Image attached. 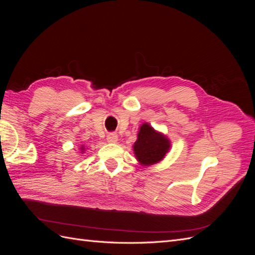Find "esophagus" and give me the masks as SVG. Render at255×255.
<instances>
[{"label":"esophagus","mask_w":255,"mask_h":255,"mask_svg":"<svg viewBox=\"0 0 255 255\" xmlns=\"http://www.w3.org/2000/svg\"><path fill=\"white\" fill-rule=\"evenodd\" d=\"M106 139H107V141H109V142H116V141L118 140V136H117V134H116V133H111V134L107 135Z\"/></svg>","instance_id":"34e87169"}]
</instances>
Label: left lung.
Wrapping results in <instances>:
<instances>
[{"instance_id":"left-lung-1","label":"left lung","mask_w":255,"mask_h":255,"mask_svg":"<svg viewBox=\"0 0 255 255\" xmlns=\"http://www.w3.org/2000/svg\"><path fill=\"white\" fill-rule=\"evenodd\" d=\"M133 148L137 159L142 165L149 166L164 158L170 148V142L164 135L155 132L148 123H143Z\"/></svg>"}]
</instances>
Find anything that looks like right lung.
Here are the masks:
<instances>
[{"instance_id": "right-lung-1", "label": "right lung", "mask_w": 255, "mask_h": 255, "mask_svg": "<svg viewBox=\"0 0 255 255\" xmlns=\"http://www.w3.org/2000/svg\"><path fill=\"white\" fill-rule=\"evenodd\" d=\"M83 150H84V148H83V146H82V151H83Z\"/></svg>"}]
</instances>
